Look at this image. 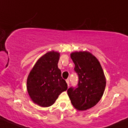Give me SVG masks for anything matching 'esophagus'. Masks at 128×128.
<instances>
[{
    "mask_svg": "<svg viewBox=\"0 0 128 128\" xmlns=\"http://www.w3.org/2000/svg\"><path fill=\"white\" fill-rule=\"evenodd\" d=\"M66 82H67V86H68H68H69V80L67 79L66 80Z\"/></svg>",
    "mask_w": 128,
    "mask_h": 128,
    "instance_id": "esophagus-1",
    "label": "esophagus"
}]
</instances>
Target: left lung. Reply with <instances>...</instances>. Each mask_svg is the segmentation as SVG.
Returning a JSON list of instances; mask_svg holds the SVG:
<instances>
[{"instance_id": "8db88e82", "label": "left lung", "mask_w": 128, "mask_h": 128, "mask_svg": "<svg viewBox=\"0 0 128 128\" xmlns=\"http://www.w3.org/2000/svg\"><path fill=\"white\" fill-rule=\"evenodd\" d=\"M70 57L78 82L77 87L67 90V94L75 109L87 110L95 106L103 96L106 83L104 74L100 62L92 53L75 52Z\"/></svg>"}]
</instances>
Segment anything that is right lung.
<instances>
[{
	"label": "right lung",
	"instance_id": "obj_1",
	"mask_svg": "<svg viewBox=\"0 0 128 128\" xmlns=\"http://www.w3.org/2000/svg\"><path fill=\"white\" fill-rule=\"evenodd\" d=\"M60 53L48 52L38 60L27 78L26 88L31 99L41 107H49L67 89L58 67Z\"/></svg>",
	"mask_w": 128,
	"mask_h": 128
}]
</instances>
